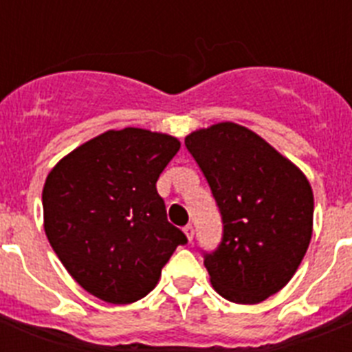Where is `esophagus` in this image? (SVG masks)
<instances>
[{
    "mask_svg": "<svg viewBox=\"0 0 352 352\" xmlns=\"http://www.w3.org/2000/svg\"><path fill=\"white\" fill-rule=\"evenodd\" d=\"M183 232H185V236L188 241H192V239H194V227H192V223H186V226L183 227Z\"/></svg>",
    "mask_w": 352,
    "mask_h": 352,
    "instance_id": "1",
    "label": "esophagus"
}]
</instances>
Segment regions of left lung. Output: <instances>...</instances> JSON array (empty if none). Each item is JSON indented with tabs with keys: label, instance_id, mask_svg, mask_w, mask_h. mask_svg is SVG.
<instances>
[{
	"label": "left lung",
	"instance_id": "obj_1",
	"mask_svg": "<svg viewBox=\"0 0 352 352\" xmlns=\"http://www.w3.org/2000/svg\"><path fill=\"white\" fill-rule=\"evenodd\" d=\"M185 146L222 214V241L204 254L211 285L232 303H261L291 280L307 254L312 186L300 167L232 121L188 133Z\"/></svg>",
	"mask_w": 352,
	"mask_h": 352
}]
</instances>
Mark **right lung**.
<instances>
[{"label":"right lung","instance_id":"obj_1","mask_svg":"<svg viewBox=\"0 0 352 352\" xmlns=\"http://www.w3.org/2000/svg\"><path fill=\"white\" fill-rule=\"evenodd\" d=\"M179 146L167 133L107 130L47 174L43 229L84 291L114 305L141 300L176 247L186 243L157 192L158 176Z\"/></svg>","mask_w":352,"mask_h":352}]
</instances>
